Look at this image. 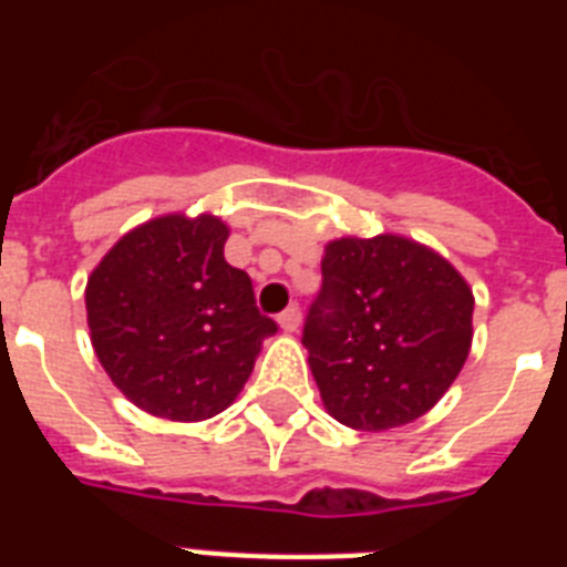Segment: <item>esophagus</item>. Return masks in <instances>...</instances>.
Returning <instances> with one entry per match:
<instances>
[{"label": "esophagus", "instance_id": "1", "mask_svg": "<svg viewBox=\"0 0 567 567\" xmlns=\"http://www.w3.org/2000/svg\"><path fill=\"white\" fill-rule=\"evenodd\" d=\"M300 323H302V315L297 306H291V309H285L282 315H279V327H282L285 332H297V329H300Z\"/></svg>", "mask_w": 567, "mask_h": 567}]
</instances>
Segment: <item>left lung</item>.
I'll return each mask as SVG.
<instances>
[{
    "mask_svg": "<svg viewBox=\"0 0 567 567\" xmlns=\"http://www.w3.org/2000/svg\"><path fill=\"white\" fill-rule=\"evenodd\" d=\"M320 270L302 347L323 409L362 432L417 421L471 353L474 291L465 276L426 244L391 231L329 240Z\"/></svg>",
    "mask_w": 567,
    "mask_h": 567,
    "instance_id": "8db88e82",
    "label": "left lung"
}]
</instances>
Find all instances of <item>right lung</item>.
<instances>
[{
	"label": "right lung",
	"mask_w": 567,
	"mask_h": 567,
	"mask_svg": "<svg viewBox=\"0 0 567 567\" xmlns=\"http://www.w3.org/2000/svg\"><path fill=\"white\" fill-rule=\"evenodd\" d=\"M214 214H162L128 229L84 288L93 353L146 414L196 423L235 403L276 323L223 258Z\"/></svg>",
	"instance_id": "obj_1"
}]
</instances>
